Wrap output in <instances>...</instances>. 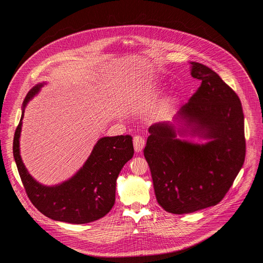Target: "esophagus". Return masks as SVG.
<instances>
[{
  "instance_id": "esophagus-1",
  "label": "esophagus",
  "mask_w": 263,
  "mask_h": 263,
  "mask_svg": "<svg viewBox=\"0 0 263 263\" xmlns=\"http://www.w3.org/2000/svg\"><path fill=\"white\" fill-rule=\"evenodd\" d=\"M133 144H134L135 152L140 153L144 146V139L141 136H135L133 138Z\"/></svg>"
}]
</instances>
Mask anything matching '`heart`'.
I'll return each mask as SVG.
<instances>
[{
	"mask_svg": "<svg viewBox=\"0 0 263 263\" xmlns=\"http://www.w3.org/2000/svg\"><path fill=\"white\" fill-rule=\"evenodd\" d=\"M164 90V86L162 83L160 82H154L151 84H147L144 88H143V92H142V97L144 98H154L157 97L159 95L162 93V91ZM178 104V99L176 97H172L165 104V106L163 107V109L161 111H159L158 117L159 118H165L167 112L173 109L176 105Z\"/></svg>",
	"mask_w": 263,
	"mask_h": 263,
	"instance_id": "obj_1",
	"label": "heart"
}]
</instances>
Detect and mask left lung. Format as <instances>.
<instances>
[{
  "mask_svg": "<svg viewBox=\"0 0 263 263\" xmlns=\"http://www.w3.org/2000/svg\"><path fill=\"white\" fill-rule=\"evenodd\" d=\"M201 86L174 116L148 128L143 149L157 202L174 214L218 204L242 167L245 119L239 98L218 74L192 61ZM187 137L205 140L199 144Z\"/></svg>",
  "mask_w": 263,
  "mask_h": 263,
  "instance_id": "left-lung-1",
  "label": "left lung"
}]
</instances>
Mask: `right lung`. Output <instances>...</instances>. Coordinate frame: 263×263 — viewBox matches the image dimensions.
<instances>
[{"label":"right lung","mask_w":263,"mask_h":263,"mask_svg":"<svg viewBox=\"0 0 263 263\" xmlns=\"http://www.w3.org/2000/svg\"><path fill=\"white\" fill-rule=\"evenodd\" d=\"M47 82L36 84L27 95L13 139V157L32 204L51 219L69 223H87L105 216L116 202L117 179L133 157L131 136L100 138L84 164L69 179L55 185L36 181L25 166L20 148L25 109Z\"/></svg>","instance_id":"right-lung-1"}]
</instances>
